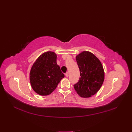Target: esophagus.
Returning a JSON list of instances; mask_svg holds the SVG:
<instances>
[{
	"label": "esophagus",
	"mask_w": 132,
	"mask_h": 132,
	"mask_svg": "<svg viewBox=\"0 0 132 132\" xmlns=\"http://www.w3.org/2000/svg\"><path fill=\"white\" fill-rule=\"evenodd\" d=\"M68 75H69V73L67 72L66 73H65V76L66 77H68Z\"/></svg>",
	"instance_id": "obj_1"
}]
</instances>
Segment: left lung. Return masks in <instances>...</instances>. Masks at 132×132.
I'll return each mask as SVG.
<instances>
[{
    "label": "left lung",
    "mask_w": 132,
    "mask_h": 132,
    "mask_svg": "<svg viewBox=\"0 0 132 132\" xmlns=\"http://www.w3.org/2000/svg\"><path fill=\"white\" fill-rule=\"evenodd\" d=\"M80 77L74 85L77 93L82 97L95 95L100 89L104 80V72L101 61L92 53L84 51L76 57Z\"/></svg>",
    "instance_id": "obj_1"
}]
</instances>
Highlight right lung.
Returning a JSON list of instances; mask_svg holds the SVG:
<instances>
[{"instance_id":"obj_1","label":"right lung","mask_w":132,"mask_h":132,"mask_svg":"<svg viewBox=\"0 0 132 132\" xmlns=\"http://www.w3.org/2000/svg\"><path fill=\"white\" fill-rule=\"evenodd\" d=\"M64 77L57 64L56 54L48 51L41 54L34 62L30 72V81L37 94L46 96L54 90Z\"/></svg>"}]
</instances>
